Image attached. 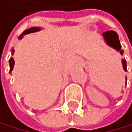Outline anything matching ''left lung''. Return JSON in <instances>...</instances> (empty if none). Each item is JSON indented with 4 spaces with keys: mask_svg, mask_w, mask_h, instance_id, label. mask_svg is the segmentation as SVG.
Masks as SVG:
<instances>
[{
    "mask_svg": "<svg viewBox=\"0 0 132 132\" xmlns=\"http://www.w3.org/2000/svg\"><path fill=\"white\" fill-rule=\"evenodd\" d=\"M103 38L104 40L105 43H106L109 46L112 47L113 49H114L115 51H117L118 52H119L121 54V55H123V51L121 49V44H120V41H119V37L118 35L117 34L116 32L114 31H107L102 34ZM122 68L124 71H127V61L125 59H122ZM126 81H127V77H126ZM127 84V81H126Z\"/></svg>",
    "mask_w": 132,
    "mask_h": 132,
    "instance_id": "1",
    "label": "left lung"
}]
</instances>
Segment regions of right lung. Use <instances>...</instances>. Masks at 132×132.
<instances>
[{"mask_svg": "<svg viewBox=\"0 0 132 132\" xmlns=\"http://www.w3.org/2000/svg\"><path fill=\"white\" fill-rule=\"evenodd\" d=\"M42 28H39V27H32V28H30L27 30H25V31H23V32L20 35V36L19 37V40H21V39H23V36H25V35H27V34H29V33H33V32H39V31H41ZM14 47L12 48V50H11V55H14ZM9 64H10V72L13 70L14 69V58L13 57H11L10 59V60H9Z\"/></svg>", "mask_w": 132, "mask_h": 132, "instance_id": "right-lung-1", "label": "right lung"}]
</instances>
